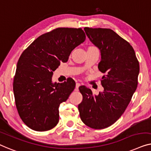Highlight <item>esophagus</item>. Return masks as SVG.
Listing matches in <instances>:
<instances>
[{"label":"esophagus","instance_id":"obj_1","mask_svg":"<svg viewBox=\"0 0 151 151\" xmlns=\"http://www.w3.org/2000/svg\"><path fill=\"white\" fill-rule=\"evenodd\" d=\"M80 86H81L80 83H76V88L78 89V88H79Z\"/></svg>","mask_w":151,"mask_h":151}]
</instances>
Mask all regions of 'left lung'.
I'll return each mask as SVG.
<instances>
[{
	"label": "left lung",
	"mask_w": 151,
	"mask_h": 151,
	"mask_svg": "<svg viewBox=\"0 0 151 151\" xmlns=\"http://www.w3.org/2000/svg\"><path fill=\"white\" fill-rule=\"evenodd\" d=\"M84 31L101 51L98 68L105 75L101 80L104 90L98 95L79 87L83 101L78 108L85 124L102 129L116 122L130 103L137 86L139 65L131 44L113 30L85 27Z\"/></svg>",
	"instance_id": "obj_1"
}]
</instances>
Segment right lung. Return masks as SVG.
<instances>
[{"instance_id": "1", "label": "right lung", "mask_w": 151, "mask_h": 151, "mask_svg": "<svg viewBox=\"0 0 151 151\" xmlns=\"http://www.w3.org/2000/svg\"><path fill=\"white\" fill-rule=\"evenodd\" d=\"M85 40L81 28H57L38 37L20 55L13 89L19 116L30 129L46 131L57 124L59 105L76 83L71 78L52 83L53 72Z\"/></svg>"}]
</instances>
